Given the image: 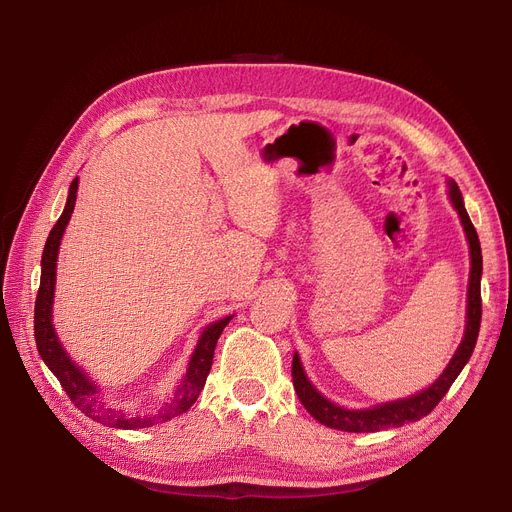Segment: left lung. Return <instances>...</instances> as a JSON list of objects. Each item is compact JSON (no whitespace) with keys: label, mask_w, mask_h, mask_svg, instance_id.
Segmentation results:
<instances>
[{"label":"left lung","mask_w":512,"mask_h":512,"mask_svg":"<svg viewBox=\"0 0 512 512\" xmlns=\"http://www.w3.org/2000/svg\"><path fill=\"white\" fill-rule=\"evenodd\" d=\"M448 196H451V203L457 209L463 230H466V237L470 243V284H468V312H466V333H463L461 344L457 352L453 354L451 363L440 374V378L433 382L429 389L416 393L408 399H397L389 401V404H380L367 410H346L339 408L327 397H322L312 382L307 380L303 365L299 361V354L294 352L292 356V384L294 391H297L301 404L305 410L312 414L318 423L327 425L331 429L339 431H352V433H365V431H380V429H391L401 427L404 423L421 421L433 408L440 404V399L451 389L455 378L461 374L463 365L470 361L474 352L478 329H480V314H483V305H480V275H483V254H480V241L476 235V228L470 222V215L463 207V198L459 192V185L451 179L448 181Z\"/></svg>","instance_id":"8db88e82"}]
</instances>
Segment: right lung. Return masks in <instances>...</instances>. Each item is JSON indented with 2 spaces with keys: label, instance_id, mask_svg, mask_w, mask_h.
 Wrapping results in <instances>:
<instances>
[{
  "label": "right lung",
  "instance_id": "right-lung-1",
  "mask_svg": "<svg viewBox=\"0 0 512 512\" xmlns=\"http://www.w3.org/2000/svg\"><path fill=\"white\" fill-rule=\"evenodd\" d=\"M76 192H79V177L72 181L66 209H64V213H61V218L57 220L49 239H46V243H44L40 288H38L36 307H34V335H36L38 352L42 356V361L46 363V367L53 371L59 384L64 386V391L68 393L72 404L79 408L85 416L94 418L96 423H102L106 427H115V429H141V427L166 423V421H170V418H175L188 410L198 399L200 391H203L205 380L209 376V369L213 365L215 344H218V339H220L226 324L232 320V316H226L218 322L209 324V327L203 331V335H200L192 359H190L188 371H185V376H183L181 384L177 386L175 395L170 397V401L168 404H164L162 410H158L156 414L136 416V414H126L123 410H115L108 406L106 401L100 397L98 386L85 376V371L79 369V365L72 363L68 352L61 348L57 333L53 329V320H51L53 318L57 252H59L61 237H64V230L70 222V215L74 211Z\"/></svg>",
  "mask_w": 512,
  "mask_h": 512
}]
</instances>
